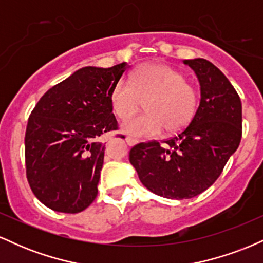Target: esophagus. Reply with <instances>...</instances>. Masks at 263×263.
Instances as JSON below:
<instances>
[{
	"mask_svg": "<svg viewBox=\"0 0 263 263\" xmlns=\"http://www.w3.org/2000/svg\"><path fill=\"white\" fill-rule=\"evenodd\" d=\"M126 142H127L128 146H135L136 143H138V140H136V138L129 137V136H127V137H126Z\"/></svg>",
	"mask_w": 263,
	"mask_h": 263,
	"instance_id": "1",
	"label": "esophagus"
}]
</instances>
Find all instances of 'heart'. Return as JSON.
Listing matches in <instances>:
<instances>
[{
    "label": "heart",
    "mask_w": 263,
    "mask_h": 263,
    "mask_svg": "<svg viewBox=\"0 0 263 263\" xmlns=\"http://www.w3.org/2000/svg\"><path fill=\"white\" fill-rule=\"evenodd\" d=\"M115 115L126 120L122 129L137 137H155L165 128L178 132L189 125L200 104V91L177 69L161 64H142L129 80L116 81L110 95ZM146 101L147 114L131 118Z\"/></svg>",
    "instance_id": "heart-1"
}]
</instances>
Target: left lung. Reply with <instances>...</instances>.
Listing matches in <instances>:
<instances>
[{"mask_svg": "<svg viewBox=\"0 0 263 263\" xmlns=\"http://www.w3.org/2000/svg\"><path fill=\"white\" fill-rule=\"evenodd\" d=\"M200 83V104L186 127L161 144L141 142L129 151L138 178L155 194L190 199L218 179L242 136L240 96L228 78L206 59L184 60Z\"/></svg>", "mask_w": 263, "mask_h": 263, "instance_id": "8db88e82", "label": "left lung"}]
</instances>
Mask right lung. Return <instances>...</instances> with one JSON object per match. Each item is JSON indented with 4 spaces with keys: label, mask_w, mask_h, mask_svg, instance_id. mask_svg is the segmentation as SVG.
<instances>
[{
    "label": "right lung",
    "mask_w": 263,
    "mask_h": 263,
    "mask_svg": "<svg viewBox=\"0 0 263 263\" xmlns=\"http://www.w3.org/2000/svg\"><path fill=\"white\" fill-rule=\"evenodd\" d=\"M127 68H81L50 87L29 115L27 179L49 209L77 214L95 200L105 153L99 138L119 128L110 95Z\"/></svg>",
    "instance_id": "obj_1"
}]
</instances>
